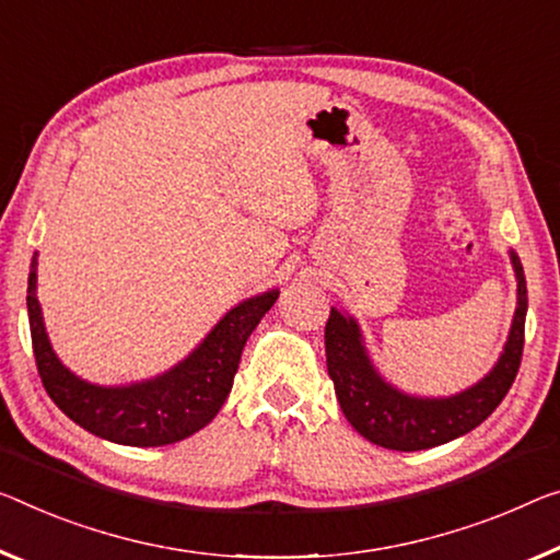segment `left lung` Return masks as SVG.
<instances>
[{"instance_id": "left-lung-1", "label": "left lung", "mask_w": 560, "mask_h": 560, "mask_svg": "<svg viewBox=\"0 0 560 560\" xmlns=\"http://www.w3.org/2000/svg\"><path fill=\"white\" fill-rule=\"evenodd\" d=\"M511 262L518 280V305L509 342L483 381L451 398H418L385 383L370 363L358 323L330 310L325 325L328 373L342 412L360 435L390 451H425L470 433L501 406L521 368L528 310L526 275L518 255L511 253Z\"/></svg>"}]
</instances>
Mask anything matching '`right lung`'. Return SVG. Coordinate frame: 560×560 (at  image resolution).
Wrapping results in <instances>:
<instances>
[{"label":"right lung","mask_w":560,"mask_h":560,"mask_svg":"<svg viewBox=\"0 0 560 560\" xmlns=\"http://www.w3.org/2000/svg\"><path fill=\"white\" fill-rule=\"evenodd\" d=\"M278 295V290H270L232 307L208 338L167 373L152 381L105 388L70 373L51 350L37 300L34 255L27 282V313L42 385L67 418L105 441L135 448H158L185 441L220 412L232 390L245 342Z\"/></svg>","instance_id":"obj_1"}]
</instances>
